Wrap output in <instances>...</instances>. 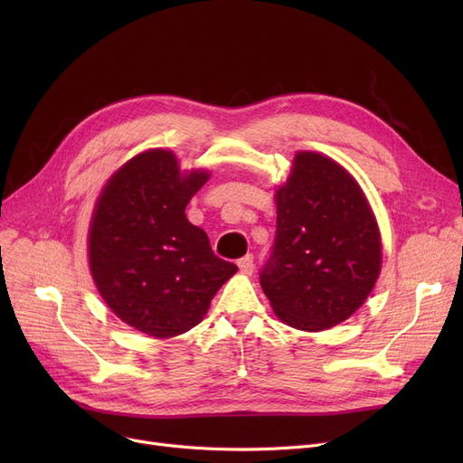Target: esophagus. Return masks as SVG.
<instances>
[{"label": "esophagus", "mask_w": 463, "mask_h": 463, "mask_svg": "<svg viewBox=\"0 0 463 463\" xmlns=\"http://www.w3.org/2000/svg\"><path fill=\"white\" fill-rule=\"evenodd\" d=\"M238 269H240V272H241V274H251V272H253V269H255V264H253V255L241 257V259L238 260Z\"/></svg>", "instance_id": "34e87169"}]
</instances>
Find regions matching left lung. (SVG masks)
<instances>
[{"label": "left lung", "instance_id": "1", "mask_svg": "<svg viewBox=\"0 0 463 463\" xmlns=\"http://www.w3.org/2000/svg\"><path fill=\"white\" fill-rule=\"evenodd\" d=\"M274 248L259 274L278 317L319 332L366 302L381 272L375 215L356 180L326 156L298 152L276 191Z\"/></svg>", "mask_w": 463, "mask_h": 463}]
</instances>
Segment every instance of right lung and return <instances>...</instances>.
<instances>
[{"mask_svg":"<svg viewBox=\"0 0 463 463\" xmlns=\"http://www.w3.org/2000/svg\"><path fill=\"white\" fill-rule=\"evenodd\" d=\"M210 175H182L168 150L142 152L97 199L88 255L107 306L135 330L173 337L197 326L238 266L219 259L185 206Z\"/></svg>","mask_w":463,"mask_h":463,"instance_id":"right-lung-1","label":"right lung"}]
</instances>
